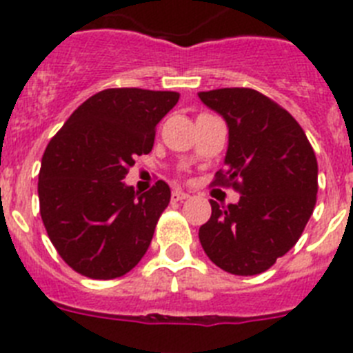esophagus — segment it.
<instances>
[{"mask_svg": "<svg viewBox=\"0 0 353 353\" xmlns=\"http://www.w3.org/2000/svg\"><path fill=\"white\" fill-rule=\"evenodd\" d=\"M171 198H173V201H182V199L189 198V194H187V192H183L182 189H174V191L171 192Z\"/></svg>", "mask_w": 353, "mask_h": 353, "instance_id": "34e87169", "label": "esophagus"}]
</instances>
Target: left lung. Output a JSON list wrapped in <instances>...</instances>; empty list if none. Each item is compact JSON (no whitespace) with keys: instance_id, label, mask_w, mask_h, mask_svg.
<instances>
[{"instance_id":"left-lung-1","label":"left lung","mask_w":353,"mask_h":353,"mask_svg":"<svg viewBox=\"0 0 353 353\" xmlns=\"http://www.w3.org/2000/svg\"><path fill=\"white\" fill-rule=\"evenodd\" d=\"M201 102L226 120V170L214 183L232 185L239 203L210 201V219L199 242L219 269L254 276L270 269L297 244L313 214L318 164L297 120L251 88L198 93Z\"/></svg>"}]
</instances>
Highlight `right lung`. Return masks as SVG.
I'll return each mask as SVG.
<instances>
[{
    "instance_id": "right-lung-1",
    "label": "right lung",
    "mask_w": 353,
    "mask_h": 353,
    "mask_svg": "<svg viewBox=\"0 0 353 353\" xmlns=\"http://www.w3.org/2000/svg\"><path fill=\"white\" fill-rule=\"evenodd\" d=\"M180 95L141 88L95 93L70 114L43 152L40 215L68 267L114 279L145 256L171 198L166 182L134 191L121 180L136 155L150 154L155 127Z\"/></svg>"
}]
</instances>
